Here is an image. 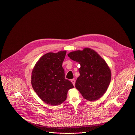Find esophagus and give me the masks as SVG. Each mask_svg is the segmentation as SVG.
Returning a JSON list of instances; mask_svg holds the SVG:
<instances>
[{
    "label": "esophagus",
    "instance_id": "34e87169",
    "mask_svg": "<svg viewBox=\"0 0 135 135\" xmlns=\"http://www.w3.org/2000/svg\"><path fill=\"white\" fill-rule=\"evenodd\" d=\"M71 82L73 83V85L75 86V80L74 79H72V80H71Z\"/></svg>",
    "mask_w": 135,
    "mask_h": 135
}]
</instances>
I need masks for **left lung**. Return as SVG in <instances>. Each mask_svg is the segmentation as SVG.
<instances>
[{"label":"left lung","instance_id":"1","mask_svg":"<svg viewBox=\"0 0 135 135\" xmlns=\"http://www.w3.org/2000/svg\"><path fill=\"white\" fill-rule=\"evenodd\" d=\"M68 56L81 65L75 87L83 97L91 102L101 98L111 80V71L105 60L97 52L88 47L70 52Z\"/></svg>","mask_w":135,"mask_h":135}]
</instances>
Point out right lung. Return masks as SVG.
<instances>
[{
  "label": "right lung",
  "instance_id": "obj_1",
  "mask_svg": "<svg viewBox=\"0 0 135 135\" xmlns=\"http://www.w3.org/2000/svg\"><path fill=\"white\" fill-rule=\"evenodd\" d=\"M66 51L49 52L35 64L31 73L33 89L42 100L53 106L59 105L67 98L68 91L74 88L65 79L62 64Z\"/></svg>",
  "mask_w": 135,
  "mask_h": 135
}]
</instances>
